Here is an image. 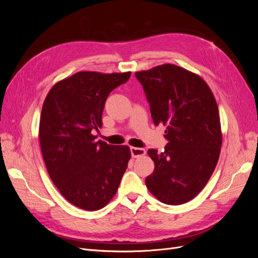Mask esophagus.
I'll list each match as a JSON object with an SVG mask.
<instances>
[{
	"instance_id": "esophagus-1",
	"label": "esophagus",
	"mask_w": 258,
	"mask_h": 258,
	"mask_svg": "<svg viewBox=\"0 0 258 258\" xmlns=\"http://www.w3.org/2000/svg\"><path fill=\"white\" fill-rule=\"evenodd\" d=\"M130 152H131V156L134 158L141 157V156H144L146 154V151L141 147H130Z\"/></svg>"
}]
</instances>
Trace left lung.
I'll return each mask as SVG.
<instances>
[{"label":"left lung","mask_w":258,"mask_h":258,"mask_svg":"<svg viewBox=\"0 0 258 258\" xmlns=\"http://www.w3.org/2000/svg\"><path fill=\"white\" fill-rule=\"evenodd\" d=\"M154 123L167 127L165 151H147L155 163L146 187L159 201L178 206L204 189L222 147L215 98L200 76L174 64L137 72Z\"/></svg>","instance_id":"obj_1"}]
</instances>
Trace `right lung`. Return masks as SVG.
I'll return each instance as SVG.
<instances>
[{
  "label": "right lung",
  "instance_id": "obj_1",
  "mask_svg": "<svg viewBox=\"0 0 258 258\" xmlns=\"http://www.w3.org/2000/svg\"><path fill=\"white\" fill-rule=\"evenodd\" d=\"M131 72H79L48 92L40 118V144L48 174L77 208L97 211L115 196L131 157L126 145L96 141L105 101Z\"/></svg>",
  "mask_w": 258,
  "mask_h": 258
}]
</instances>
